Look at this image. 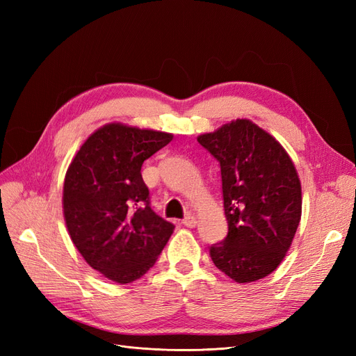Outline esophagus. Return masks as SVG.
Returning a JSON list of instances; mask_svg holds the SVG:
<instances>
[{
    "mask_svg": "<svg viewBox=\"0 0 356 356\" xmlns=\"http://www.w3.org/2000/svg\"><path fill=\"white\" fill-rule=\"evenodd\" d=\"M182 224H184V225H186V227H188V229H193V227H195V225L197 224V220H196V217H195V215H191V213H188V215H187V217H186L184 220H182Z\"/></svg>",
    "mask_w": 356,
    "mask_h": 356,
    "instance_id": "obj_1",
    "label": "esophagus"
}]
</instances>
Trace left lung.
I'll return each mask as SVG.
<instances>
[{
	"label": "left lung",
	"mask_w": 356,
	"mask_h": 356,
	"mask_svg": "<svg viewBox=\"0 0 356 356\" xmlns=\"http://www.w3.org/2000/svg\"><path fill=\"white\" fill-rule=\"evenodd\" d=\"M197 143L221 168L229 232L209 246L213 264L245 284L270 275L293 242L301 217V186L282 145L250 120L224 124Z\"/></svg>",
	"instance_id": "1"
}]
</instances>
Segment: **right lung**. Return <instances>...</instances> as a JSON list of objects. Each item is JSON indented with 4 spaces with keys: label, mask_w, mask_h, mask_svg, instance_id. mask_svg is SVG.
Segmentation results:
<instances>
[{
    "label": "right lung",
    "mask_w": 356,
    "mask_h": 356,
    "mask_svg": "<svg viewBox=\"0 0 356 356\" xmlns=\"http://www.w3.org/2000/svg\"><path fill=\"white\" fill-rule=\"evenodd\" d=\"M172 141L165 132L111 123L88 138L68 168L63 215L88 264L118 284L154 266L175 225L149 207L143 163Z\"/></svg>",
    "instance_id": "right-lung-1"
}]
</instances>
